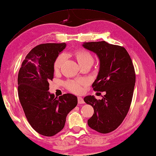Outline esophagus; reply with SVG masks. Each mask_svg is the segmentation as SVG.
I'll return each mask as SVG.
<instances>
[{
	"label": "esophagus",
	"instance_id": "1",
	"mask_svg": "<svg viewBox=\"0 0 156 156\" xmlns=\"http://www.w3.org/2000/svg\"><path fill=\"white\" fill-rule=\"evenodd\" d=\"M78 103H79V104H82V103H84V101L81 97H78Z\"/></svg>",
	"mask_w": 156,
	"mask_h": 156
}]
</instances>
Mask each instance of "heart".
Returning <instances> with one entry per match:
<instances>
[{
    "mask_svg": "<svg viewBox=\"0 0 156 156\" xmlns=\"http://www.w3.org/2000/svg\"><path fill=\"white\" fill-rule=\"evenodd\" d=\"M72 55L75 57V59L80 67L87 65H90L91 66L94 62L92 53L86 49H84V48H80V49L74 51L73 52ZM64 59H65V57L63 54L58 55L53 62V68L54 72H57L59 71L61 67L63 65ZM84 85V81L80 80H68L65 83V86L67 89L76 94H80L83 92Z\"/></svg>",
    "mask_w": 156,
    "mask_h": 156,
    "instance_id": "b5f03b06",
    "label": "heart"
}]
</instances>
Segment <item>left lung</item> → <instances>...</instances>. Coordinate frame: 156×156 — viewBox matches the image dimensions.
Listing matches in <instances>:
<instances>
[{"instance_id":"left-lung-1","label":"left lung","mask_w":156,"mask_h":156,"mask_svg":"<svg viewBox=\"0 0 156 156\" xmlns=\"http://www.w3.org/2000/svg\"><path fill=\"white\" fill-rule=\"evenodd\" d=\"M82 46L95 53L100 60L99 74L92 84L93 90L105 91L101 100L91 95L84 98L94 109L88 125L100 133H111L122 122L132 102L136 80L132 59L123 47L105 41L84 42Z\"/></svg>"}]
</instances>
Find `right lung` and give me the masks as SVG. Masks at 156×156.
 I'll use <instances>...</instances> for the list:
<instances>
[{
	"mask_svg": "<svg viewBox=\"0 0 156 156\" xmlns=\"http://www.w3.org/2000/svg\"><path fill=\"white\" fill-rule=\"evenodd\" d=\"M66 46L64 42L37 45L27 55L18 74V96L24 114L33 129L46 136L63 129L67 115L78 103L74 94L57 98L48 91V82L53 79V62Z\"/></svg>",
	"mask_w": 156,
	"mask_h": 156,
	"instance_id": "obj_1",
	"label": "right lung"
}]
</instances>
